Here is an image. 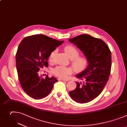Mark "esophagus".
Masks as SVG:
<instances>
[{
    "label": "esophagus",
    "mask_w": 127,
    "mask_h": 127,
    "mask_svg": "<svg viewBox=\"0 0 127 127\" xmlns=\"http://www.w3.org/2000/svg\"><path fill=\"white\" fill-rule=\"evenodd\" d=\"M59 81H68L69 80L67 79H58Z\"/></svg>",
    "instance_id": "esophagus-1"
}]
</instances>
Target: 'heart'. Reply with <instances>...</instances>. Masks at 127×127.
<instances>
[{
    "instance_id": "1",
    "label": "heart",
    "mask_w": 127,
    "mask_h": 127,
    "mask_svg": "<svg viewBox=\"0 0 127 127\" xmlns=\"http://www.w3.org/2000/svg\"><path fill=\"white\" fill-rule=\"evenodd\" d=\"M64 51L68 57L71 60V64L74 70L76 71H81L83 70L88 64V60L85 56H78L79 55V50L75 47L68 45L64 48ZM56 50H55L50 53L48 60L52 62ZM53 73L61 78H65L67 75L71 73L72 69L70 67L64 66H58L52 70Z\"/></svg>"
}]
</instances>
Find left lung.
Listing matches in <instances>:
<instances>
[{
	"label": "left lung",
	"mask_w": 127,
	"mask_h": 127,
	"mask_svg": "<svg viewBox=\"0 0 127 127\" xmlns=\"http://www.w3.org/2000/svg\"><path fill=\"white\" fill-rule=\"evenodd\" d=\"M69 41L77 45L88 60L87 68L76 75L84 80L76 82L77 87L69 92L71 98L76 102L88 103L96 97L103 91L110 75L111 52L107 44L102 39L83 34Z\"/></svg>",
	"instance_id": "left-lung-1"
}]
</instances>
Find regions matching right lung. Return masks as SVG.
Instances as JSON below:
<instances>
[{"label":"right lung","mask_w":127,"mask_h":127,"mask_svg":"<svg viewBox=\"0 0 127 127\" xmlns=\"http://www.w3.org/2000/svg\"><path fill=\"white\" fill-rule=\"evenodd\" d=\"M64 41L36 34L24 38L20 43L15 56L18 79L24 91L33 98L39 99L47 96L58 81L48 75L42 78L38 71L48 66L50 53Z\"/></svg>","instance_id":"add662e5"}]
</instances>
